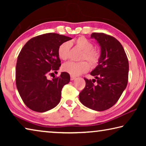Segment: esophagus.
<instances>
[{
    "label": "esophagus",
    "mask_w": 146,
    "mask_h": 146,
    "mask_svg": "<svg viewBox=\"0 0 146 146\" xmlns=\"http://www.w3.org/2000/svg\"><path fill=\"white\" fill-rule=\"evenodd\" d=\"M75 78H76L75 76H73V75H71V77H70L71 80H75Z\"/></svg>",
    "instance_id": "1"
}]
</instances>
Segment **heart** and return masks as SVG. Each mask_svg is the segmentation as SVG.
<instances>
[{
  "mask_svg": "<svg viewBox=\"0 0 146 146\" xmlns=\"http://www.w3.org/2000/svg\"><path fill=\"white\" fill-rule=\"evenodd\" d=\"M71 43L74 44L81 50L80 60H86L91 66H95L98 63L100 58V53L97 49L93 48V44L84 36H80ZM71 44L69 42H64L58 47V55L61 60H66L70 57V51ZM90 68L89 64L86 61H81L78 62H69L64 64L62 70L65 72L70 73L73 76H77L86 72Z\"/></svg>",
  "mask_w": 146,
  "mask_h": 146,
  "instance_id": "1",
  "label": "heart"
}]
</instances>
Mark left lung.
Segmentation results:
<instances>
[{
  "mask_svg": "<svg viewBox=\"0 0 146 146\" xmlns=\"http://www.w3.org/2000/svg\"><path fill=\"white\" fill-rule=\"evenodd\" d=\"M91 37L99 44L101 54L98 66L90 73L95 79L84 78L86 86L79 93V100L87 108L102 111L114 106L126 88L129 62L123 46L115 37L103 33H93Z\"/></svg>",
  "mask_w": 146,
  "mask_h": 146,
  "instance_id": "left-lung-1",
  "label": "left lung"
}]
</instances>
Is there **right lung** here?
Listing matches in <instances>:
<instances>
[{
    "instance_id": "add662e5",
    "label": "right lung",
    "mask_w": 146,
    "mask_h": 146,
    "mask_svg": "<svg viewBox=\"0 0 146 146\" xmlns=\"http://www.w3.org/2000/svg\"><path fill=\"white\" fill-rule=\"evenodd\" d=\"M71 39L62 35L46 33L31 38L22 48L16 65V86L22 100L30 110L45 112L60 102L62 89L70 82V76L62 72L52 80L47 76L59 69L58 47Z\"/></svg>"
}]
</instances>
